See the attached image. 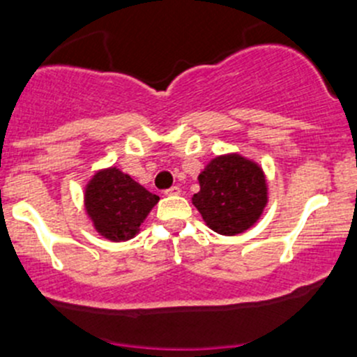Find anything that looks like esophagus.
<instances>
[{
    "label": "esophagus",
    "mask_w": 357,
    "mask_h": 357,
    "mask_svg": "<svg viewBox=\"0 0 357 357\" xmlns=\"http://www.w3.org/2000/svg\"><path fill=\"white\" fill-rule=\"evenodd\" d=\"M179 193H181L179 186H171L169 190H165V195L167 197H176V195H179Z\"/></svg>",
    "instance_id": "34e87169"
}]
</instances>
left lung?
Segmentation results:
<instances>
[{"instance_id": "8db88e82", "label": "left lung", "mask_w": 357, "mask_h": 357, "mask_svg": "<svg viewBox=\"0 0 357 357\" xmlns=\"http://www.w3.org/2000/svg\"><path fill=\"white\" fill-rule=\"evenodd\" d=\"M200 192L192 204L212 231L233 236L259 221L268 204V181L257 162L226 153L212 158L199 174Z\"/></svg>"}]
</instances>
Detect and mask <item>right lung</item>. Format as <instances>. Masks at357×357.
Segmentation results:
<instances>
[{
    "label": "right lung",
    "instance_id": "add662e5",
    "mask_svg": "<svg viewBox=\"0 0 357 357\" xmlns=\"http://www.w3.org/2000/svg\"><path fill=\"white\" fill-rule=\"evenodd\" d=\"M158 200L117 167L96 171L84 188L86 214L93 228L110 242L135 238Z\"/></svg>",
    "mask_w": 357,
    "mask_h": 357
}]
</instances>
